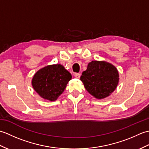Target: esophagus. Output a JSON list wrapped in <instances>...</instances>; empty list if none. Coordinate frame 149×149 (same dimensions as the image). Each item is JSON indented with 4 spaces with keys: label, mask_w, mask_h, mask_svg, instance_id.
<instances>
[{
    "label": "esophagus",
    "mask_w": 149,
    "mask_h": 149,
    "mask_svg": "<svg viewBox=\"0 0 149 149\" xmlns=\"http://www.w3.org/2000/svg\"><path fill=\"white\" fill-rule=\"evenodd\" d=\"M74 76H75V78H77V79L80 78V77H81V74H79V73H75V74H74Z\"/></svg>",
    "instance_id": "34e87169"
}]
</instances>
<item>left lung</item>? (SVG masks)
<instances>
[{
    "label": "left lung",
    "mask_w": 149,
    "mask_h": 149,
    "mask_svg": "<svg viewBox=\"0 0 149 149\" xmlns=\"http://www.w3.org/2000/svg\"><path fill=\"white\" fill-rule=\"evenodd\" d=\"M115 66L105 61H92L83 72L81 81L86 90L98 99L108 97L116 89L119 80Z\"/></svg>",
    "instance_id": "left-lung-1"
}]
</instances>
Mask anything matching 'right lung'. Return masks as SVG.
I'll return each instance as SVG.
<instances>
[{"instance_id": "1", "label": "right lung", "mask_w": 149, "mask_h": 149, "mask_svg": "<svg viewBox=\"0 0 149 149\" xmlns=\"http://www.w3.org/2000/svg\"><path fill=\"white\" fill-rule=\"evenodd\" d=\"M71 79L70 73L61 65H49L34 74L32 85L44 99L54 101L64 91Z\"/></svg>"}]
</instances>
